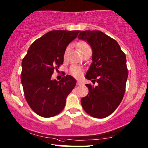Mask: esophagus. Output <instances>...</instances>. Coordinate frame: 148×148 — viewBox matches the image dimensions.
Returning a JSON list of instances; mask_svg holds the SVG:
<instances>
[{
	"label": "esophagus",
	"mask_w": 148,
	"mask_h": 148,
	"mask_svg": "<svg viewBox=\"0 0 148 148\" xmlns=\"http://www.w3.org/2000/svg\"><path fill=\"white\" fill-rule=\"evenodd\" d=\"M77 84L78 86H82V85H83L84 84H83V82L80 81V80H77Z\"/></svg>",
	"instance_id": "34e87169"
}]
</instances>
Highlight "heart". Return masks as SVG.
I'll use <instances>...</instances> for the list:
<instances>
[{
  "label": "heart",
  "mask_w": 148,
  "mask_h": 148,
  "mask_svg": "<svg viewBox=\"0 0 148 148\" xmlns=\"http://www.w3.org/2000/svg\"><path fill=\"white\" fill-rule=\"evenodd\" d=\"M90 47L89 45H88V43H86V42L82 41V42H80V43H79V48L80 51L83 50V49L87 48V47ZM69 49H70L69 47H67L66 49H65L64 56L67 54L68 51H69ZM70 72H71V75H73V76L78 77L82 73V69L80 66H76V65H73V66H72L71 67Z\"/></svg>",
  "instance_id": "1"
}]
</instances>
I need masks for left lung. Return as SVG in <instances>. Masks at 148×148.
I'll list each match as a JSON object with an SVG mask.
<instances>
[{
	"instance_id": "obj_1",
	"label": "left lung",
	"mask_w": 148,
	"mask_h": 148,
	"mask_svg": "<svg viewBox=\"0 0 148 148\" xmlns=\"http://www.w3.org/2000/svg\"><path fill=\"white\" fill-rule=\"evenodd\" d=\"M92 49V62L85 77L98 85L86 84L89 92L81 99L84 111L90 116L104 118L120 104L125 92L128 73L126 55L116 40L99 30H86L79 34Z\"/></svg>"
}]
</instances>
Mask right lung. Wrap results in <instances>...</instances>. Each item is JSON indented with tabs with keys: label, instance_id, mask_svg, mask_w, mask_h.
I'll list each match as a JSON object with an SVG mask.
<instances>
[{
	"label": "right lung",
	"instance_id": "right-lung-1",
	"mask_svg": "<svg viewBox=\"0 0 148 148\" xmlns=\"http://www.w3.org/2000/svg\"><path fill=\"white\" fill-rule=\"evenodd\" d=\"M79 30H51L30 45L22 62L21 82L30 108L44 118L56 116L64 108L66 99L76 85L67 75L60 81L51 79L54 69L63 64L67 45Z\"/></svg>",
	"mask_w": 148,
	"mask_h": 148
}]
</instances>
